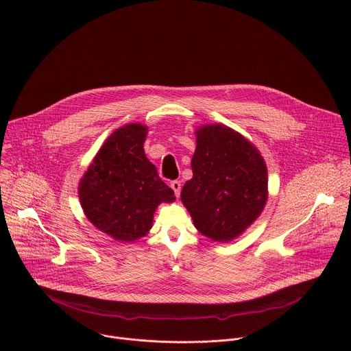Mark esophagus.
I'll return each instance as SVG.
<instances>
[{
  "label": "esophagus",
  "instance_id": "obj_1",
  "mask_svg": "<svg viewBox=\"0 0 351 351\" xmlns=\"http://www.w3.org/2000/svg\"><path fill=\"white\" fill-rule=\"evenodd\" d=\"M171 189L173 190L175 195L179 197V195H180V190H182V183H180V180H172V182H171Z\"/></svg>",
  "mask_w": 351,
  "mask_h": 351
}]
</instances>
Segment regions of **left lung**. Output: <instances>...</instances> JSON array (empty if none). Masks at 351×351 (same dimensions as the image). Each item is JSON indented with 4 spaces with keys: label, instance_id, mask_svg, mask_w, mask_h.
<instances>
[{
    "label": "left lung",
    "instance_id": "1",
    "mask_svg": "<svg viewBox=\"0 0 351 351\" xmlns=\"http://www.w3.org/2000/svg\"><path fill=\"white\" fill-rule=\"evenodd\" d=\"M193 179L182 202L194 226L215 241H229L261 214L268 197L267 167L257 148L223 125L197 132Z\"/></svg>",
    "mask_w": 351,
    "mask_h": 351
}]
</instances>
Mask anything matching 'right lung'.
<instances>
[{
	"label": "right lung",
	"mask_w": 351,
	"mask_h": 351,
	"mask_svg": "<svg viewBox=\"0 0 351 351\" xmlns=\"http://www.w3.org/2000/svg\"><path fill=\"white\" fill-rule=\"evenodd\" d=\"M147 128L130 123L117 129L99 148L79 184L88 221L119 241H133L153 225L160 203H172L173 190L144 154Z\"/></svg>",
	"instance_id": "obj_1"
}]
</instances>
